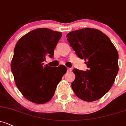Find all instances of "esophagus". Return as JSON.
I'll return each mask as SVG.
<instances>
[{"label":"esophagus","instance_id":"1","mask_svg":"<svg viewBox=\"0 0 126 126\" xmlns=\"http://www.w3.org/2000/svg\"><path fill=\"white\" fill-rule=\"evenodd\" d=\"M67 71L68 72H70L72 71V68H70V67H68V68L67 69Z\"/></svg>","mask_w":126,"mask_h":126}]
</instances>
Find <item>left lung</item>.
<instances>
[{
    "label": "left lung",
    "mask_w": 126,
    "mask_h": 126,
    "mask_svg": "<svg viewBox=\"0 0 126 126\" xmlns=\"http://www.w3.org/2000/svg\"><path fill=\"white\" fill-rule=\"evenodd\" d=\"M67 40L88 69H74L71 86L75 94L86 101L101 98L113 85L118 72V54L106 34L96 29L84 28L68 33Z\"/></svg>",
    "instance_id": "obj_1"
}]
</instances>
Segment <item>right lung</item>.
I'll list each match as a JSON object with an SVG mask.
<instances>
[{
  "instance_id": "obj_1",
  "label": "right lung",
  "mask_w": 126,
  "mask_h": 126,
  "mask_svg": "<svg viewBox=\"0 0 126 126\" xmlns=\"http://www.w3.org/2000/svg\"><path fill=\"white\" fill-rule=\"evenodd\" d=\"M62 33L38 28L21 37L14 48L11 64L16 84L25 98L37 104L51 100L57 84L67 69L64 66L50 67L43 62L52 58Z\"/></svg>"
}]
</instances>
